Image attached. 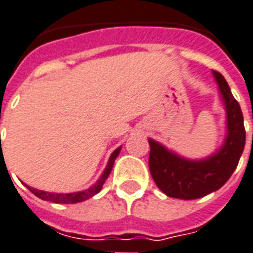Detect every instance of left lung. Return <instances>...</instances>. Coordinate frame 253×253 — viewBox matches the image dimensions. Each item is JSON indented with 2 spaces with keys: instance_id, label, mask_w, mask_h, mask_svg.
<instances>
[{
  "instance_id": "left-lung-1",
  "label": "left lung",
  "mask_w": 253,
  "mask_h": 253,
  "mask_svg": "<svg viewBox=\"0 0 253 253\" xmlns=\"http://www.w3.org/2000/svg\"><path fill=\"white\" fill-rule=\"evenodd\" d=\"M226 108L225 142L205 159L192 161L175 154L163 145L149 138V169L157 187L163 193L181 200H195L217 191L229 180L239 163L246 145V129L239 103L221 73L214 72Z\"/></svg>"
}]
</instances>
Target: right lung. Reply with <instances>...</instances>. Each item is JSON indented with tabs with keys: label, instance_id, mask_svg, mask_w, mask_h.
I'll list each match as a JSON object with an SVG mask.
<instances>
[{
	"label": "right lung",
	"instance_id": "1",
	"mask_svg": "<svg viewBox=\"0 0 253 253\" xmlns=\"http://www.w3.org/2000/svg\"><path fill=\"white\" fill-rule=\"evenodd\" d=\"M121 150V146L117 147L116 150L111 154L110 157V161L107 163V167L104 169L103 171L102 176L99 179L94 185L86 189V191H81V192H73V193H52V192H44V191H39V189H35V188H31L26 185V187L30 189V191L36 196V197H39L42 200H45V201H52V203H56V204H76V203H82L84 200L90 199L94 195L99 193L100 189H102L103 184L104 181L107 180V177L108 175L111 173L112 171V167H114V163H115V159L117 158V155L120 153Z\"/></svg>",
	"mask_w": 253,
	"mask_h": 253
}]
</instances>
